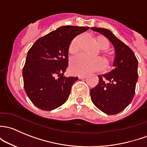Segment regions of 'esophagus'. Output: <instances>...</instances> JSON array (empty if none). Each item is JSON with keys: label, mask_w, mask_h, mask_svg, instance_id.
<instances>
[{"label": "esophagus", "mask_w": 147, "mask_h": 147, "mask_svg": "<svg viewBox=\"0 0 147 147\" xmlns=\"http://www.w3.org/2000/svg\"><path fill=\"white\" fill-rule=\"evenodd\" d=\"M78 78H79V79H80V80H82V79L86 78V75H79Z\"/></svg>", "instance_id": "34e87169"}]
</instances>
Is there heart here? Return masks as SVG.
Listing matches in <instances>:
<instances>
[{
    "label": "heart",
    "mask_w": 147,
    "mask_h": 147,
    "mask_svg": "<svg viewBox=\"0 0 147 147\" xmlns=\"http://www.w3.org/2000/svg\"><path fill=\"white\" fill-rule=\"evenodd\" d=\"M83 36L79 35L72 39L69 46V53L72 55L77 53L80 51ZM96 45L101 50L105 51L109 47L107 41L103 36H97L96 38ZM104 63L108 65L110 62L111 56L109 53L103 52ZM103 61L100 58H91L84 55H79L74 57L70 61V70L75 75H86L91 72L101 70L104 66Z\"/></svg>",
    "instance_id": "b5f03b06"
}]
</instances>
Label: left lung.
Masks as SVG:
<instances>
[{
    "mask_svg": "<svg viewBox=\"0 0 147 147\" xmlns=\"http://www.w3.org/2000/svg\"><path fill=\"white\" fill-rule=\"evenodd\" d=\"M91 29L106 36L115 49V68L109 73L98 75V84L90 90L91 98L102 112L115 115L124 110L133 99L138 79V61L130 48L110 30Z\"/></svg>",
    "mask_w": 147,
    "mask_h": 147,
    "instance_id": "left-lung-1",
    "label": "left lung"
}]
</instances>
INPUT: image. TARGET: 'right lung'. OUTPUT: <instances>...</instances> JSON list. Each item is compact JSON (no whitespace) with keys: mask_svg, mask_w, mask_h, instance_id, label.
<instances>
[{"mask_svg":"<svg viewBox=\"0 0 147 147\" xmlns=\"http://www.w3.org/2000/svg\"><path fill=\"white\" fill-rule=\"evenodd\" d=\"M89 27L63 26L41 37L27 53L22 70L24 88L34 105L44 111L62 106L78 80L64 76L71 41Z\"/></svg>","mask_w":147,"mask_h":147,"instance_id":"obj_1","label":"right lung"}]
</instances>
